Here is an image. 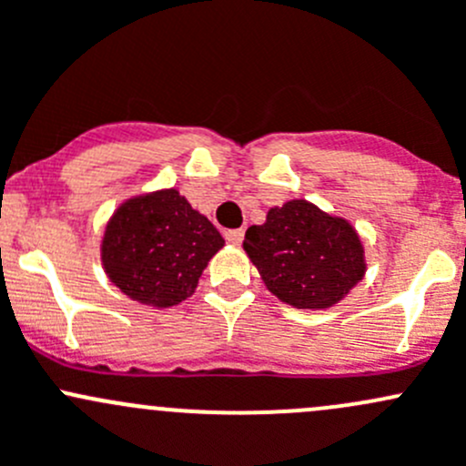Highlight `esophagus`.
Wrapping results in <instances>:
<instances>
[{
  "label": "esophagus",
  "mask_w": 466,
  "mask_h": 466,
  "mask_svg": "<svg viewBox=\"0 0 466 466\" xmlns=\"http://www.w3.org/2000/svg\"><path fill=\"white\" fill-rule=\"evenodd\" d=\"M227 239L231 244H239L244 239V228H233V231H227Z\"/></svg>",
  "instance_id": "1"
}]
</instances>
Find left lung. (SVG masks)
I'll use <instances>...</instances> for the list:
<instances>
[{
	"label": "left lung",
	"mask_w": 466,
	"mask_h": 466,
	"mask_svg": "<svg viewBox=\"0 0 466 466\" xmlns=\"http://www.w3.org/2000/svg\"><path fill=\"white\" fill-rule=\"evenodd\" d=\"M244 251L267 289L296 309H329L366 276V248L357 228L307 199L268 208L248 227Z\"/></svg>",
	"instance_id": "1"
}]
</instances>
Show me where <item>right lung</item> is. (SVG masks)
Masks as SVG:
<instances>
[{"instance_id":"obj_1","label":"right lung","mask_w":466,"mask_h":466,"mask_svg":"<svg viewBox=\"0 0 466 466\" xmlns=\"http://www.w3.org/2000/svg\"><path fill=\"white\" fill-rule=\"evenodd\" d=\"M224 238L177 188L134 195L123 201L100 239L109 280L141 305H179L198 289Z\"/></svg>"}]
</instances>
